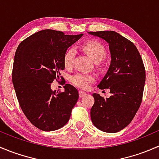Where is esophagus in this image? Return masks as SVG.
I'll return each mask as SVG.
<instances>
[{
	"instance_id": "obj_1",
	"label": "esophagus",
	"mask_w": 159,
	"mask_h": 159,
	"mask_svg": "<svg viewBox=\"0 0 159 159\" xmlns=\"http://www.w3.org/2000/svg\"><path fill=\"white\" fill-rule=\"evenodd\" d=\"M85 94H86L85 92H84V91H79V96H80V97H84Z\"/></svg>"
}]
</instances>
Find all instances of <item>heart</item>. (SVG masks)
<instances>
[{
	"label": "heart",
	"instance_id": "obj_1",
	"mask_svg": "<svg viewBox=\"0 0 159 159\" xmlns=\"http://www.w3.org/2000/svg\"><path fill=\"white\" fill-rule=\"evenodd\" d=\"M82 48L94 62H99L102 60L106 54L105 47L102 43L97 41H90L84 43ZM75 56V50L73 48L67 49L64 54L63 61L66 68H70L73 66L74 58ZM95 81V77L91 74L77 73L70 77V81L74 85L81 89H87L90 84Z\"/></svg>",
	"mask_w": 159,
	"mask_h": 159
}]
</instances>
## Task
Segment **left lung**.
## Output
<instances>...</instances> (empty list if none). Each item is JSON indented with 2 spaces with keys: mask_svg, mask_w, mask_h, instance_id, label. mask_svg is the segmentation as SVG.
<instances>
[{
  "mask_svg": "<svg viewBox=\"0 0 159 159\" xmlns=\"http://www.w3.org/2000/svg\"><path fill=\"white\" fill-rule=\"evenodd\" d=\"M105 40L109 46L111 63L106 75L98 87L110 90L107 98L93 94L94 103L91 118L97 129L115 133L129 125L142 103L145 70L134 44L113 30L89 32Z\"/></svg>",
  "mask_w": 159,
  "mask_h": 159,
  "instance_id": "8db88e82",
  "label": "left lung"
}]
</instances>
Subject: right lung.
Instances as JSON below:
<instances>
[{"label":"right lung","mask_w":159,"mask_h":159,"mask_svg":"<svg viewBox=\"0 0 159 159\" xmlns=\"http://www.w3.org/2000/svg\"><path fill=\"white\" fill-rule=\"evenodd\" d=\"M82 35L40 30L21 41L16 50L12 71L16 95L27 118L42 131H55L65 125L78 102V91L74 86L66 84L65 91L57 93L51 85L60 79V71L65 69L66 50Z\"/></svg>","instance_id":"add662e5"}]
</instances>
